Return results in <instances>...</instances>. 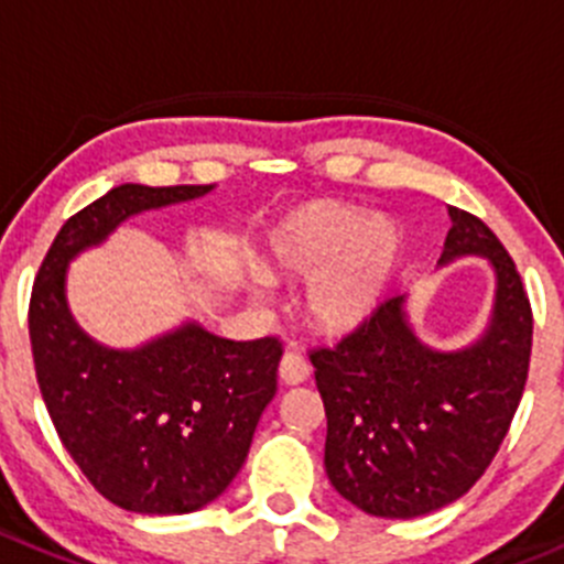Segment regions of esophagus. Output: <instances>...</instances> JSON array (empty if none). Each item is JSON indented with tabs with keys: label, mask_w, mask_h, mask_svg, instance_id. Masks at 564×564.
<instances>
[{
	"label": "esophagus",
	"mask_w": 564,
	"mask_h": 564,
	"mask_svg": "<svg viewBox=\"0 0 564 564\" xmlns=\"http://www.w3.org/2000/svg\"><path fill=\"white\" fill-rule=\"evenodd\" d=\"M278 376H281L283 387H300L306 383L308 376H312V367L300 354H286L281 359V367H278Z\"/></svg>",
	"instance_id": "obj_1"
}]
</instances>
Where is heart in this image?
<instances>
[{
  "label": "heart",
  "mask_w": 564,
  "mask_h": 564,
  "mask_svg": "<svg viewBox=\"0 0 564 564\" xmlns=\"http://www.w3.org/2000/svg\"><path fill=\"white\" fill-rule=\"evenodd\" d=\"M272 272L308 281L306 312L317 328L345 334L365 325L401 267L403 230L383 214L334 199L297 205L272 230ZM267 281L252 278V292Z\"/></svg>",
  "instance_id": "obj_1"
}]
</instances>
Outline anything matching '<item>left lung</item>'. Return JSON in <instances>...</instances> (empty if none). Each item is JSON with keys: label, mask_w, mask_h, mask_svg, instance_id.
Wrapping results in <instances>:
<instances>
[{"label": "left lung", "mask_w": 564, "mask_h": 564, "mask_svg": "<svg viewBox=\"0 0 564 564\" xmlns=\"http://www.w3.org/2000/svg\"><path fill=\"white\" fill-rule=\"evenodd\" d=\"M436 270L484 258L496 278L476 339L434 347L394 294L336 347L314 350L328 434L325 473L372 518L412 520L459 501L484 476L518 412L529 376L531 306L496 234L448 205Z\"/></svg>", "instance_id": "8db88e82"}]
</instances>
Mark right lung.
I'll return each mask as SVG.
<instances>
[{"label": "right lung", "mask_w": 564, "mask_h": 564, "mask_svg": "<svg viewBox=\"0 0 564 564\" xmlns=\"http://www.w3.org/2000/svg\"><path fill=\"white\" fill-rule=\"evenodd\" d=\"M214 188H110L66 219L35 278L30 341L50 417L83 476L128 512L188 514L223 496L275 398L281 345L225 339L197 319L135 347L102 345L68 308V264L128 219Z\"/></svg>", "instance_id": "1"}]
</instances>
